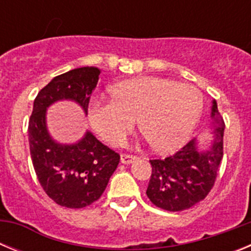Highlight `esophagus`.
<instances>
[{
  "label": "esophagus",
  "instance_id": "obj_1",
  "mask_svg": "<svg viewBox=\"0 0 251 251\" xmlns=\"http://www.w3.org/2000/svg\"><path fill=\"white\" fill-rule=\"evenodd\" d=\"M136 159V156H130V154H122L121 156V162L123 165H130V163H133Z\"/></svg>",
  "mask_w": 251,
  "mask_h": 251
}]
</instances>
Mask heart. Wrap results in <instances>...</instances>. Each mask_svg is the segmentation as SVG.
<instances>
[{
    "instance_id": "1",
    "label": "heart",
    "mask_w": 251,
    "mask_h": 251,
    "mask_svg": "<svg viewBox=\"0 0 251 251\" xmlns=\"http://www.w3.org/2000/svg\"><path fill=\"white\" fill-rule=\"evenodd\" d=\"M114 99H93L89 122L93 129L113 146L122 145L139 129L152 147L174 152L191 137L203 109V97L194 85L171 79L143 76L115 84Z\"/></svg>"
}]
</instances>
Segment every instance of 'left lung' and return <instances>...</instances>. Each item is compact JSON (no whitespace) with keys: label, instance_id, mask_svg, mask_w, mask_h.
Listing matches in <instances>:
<instances>
[{"label":"left lung","instance_id":"1","mask_svg":"<svg viewBox=\"0 0 251 251\" xmlns=\"http://www.w3.org/2000/svg\"><path fill=\"white\" fill-rule=\"evenodd\" d=\"M212 139L207 148H201L199 139L165 159H151L152 175L147 187L148 199L157 207L167 211H182L207 196L215 183L223 159L224 124L216 101L211 105Z\"/></svg>","mask_w":251,"mask_h":251}]
</instances>
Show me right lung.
Segmentation results:
<instances>
[{
	"label": "right lung",
	"instance_id": "1",
	"mask_svg": "<svg viewBox=\"0 0 251 251\" xmlns=\"http://www.w3.org/2000/svg\"><path fill=\"white\" fill-rule=\"evenodd\" d=\"M99 75L98 68L84 66L55 76L35 98L28 121L31 159L40 185L64 207L81 208L98 200L121 159L90 130L75 143H60L48 129V108L57 101H74L88 114Z\"/></svg>",
	"mask_w": 251,
	"mask_h": 251
}]
</instances>
